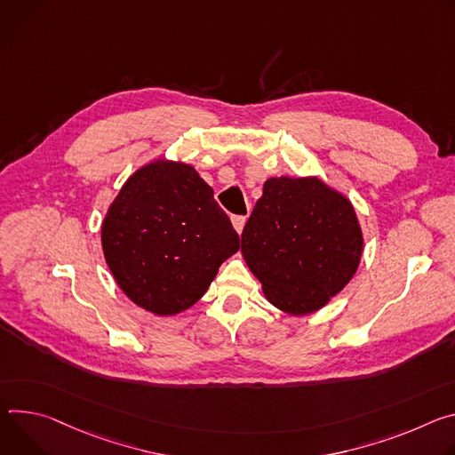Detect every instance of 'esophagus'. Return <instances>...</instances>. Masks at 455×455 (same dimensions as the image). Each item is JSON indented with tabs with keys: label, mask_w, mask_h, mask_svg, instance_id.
Returning a JSON list of instances; mask_svg holds the SVG:
<instances>
[{
	"label": "esophagus",
	"mask_w": 455,
	"mask_h": 455,
	"mask_svg": "<svg viewBox=\"0 0 455 455\" xmlns=\"http://www.w3.org/2000/svg\"><path fill=\"white\" fill-rule=\"evenodd\" d=\"M245 217H242V215H235V217H231V222H233V228L236 229V233L240 235L242 233V229H243V226H245Z\"/></svg>",
	"instance_id": "34e87169"
}]
</instances>
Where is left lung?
Masks as SVG:
<instances>
[{"label": "left lung", "instance_id": "8db88e82", "mask_svg": "<svg viewBox=\"0 0 455 455\" xmlns=\"http://www.w3.org/2000/svg\"><path fill=\"white\" fill-rule=\"evenodd\" d=\"M363 235L350 200L318 177L264 182L242 231V255L283 313L322 309L355 276Z\"/></svg>", "mask_w": 455, "mask_h": 455}]
</instances>
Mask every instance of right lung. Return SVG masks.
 Segmentation results:
<instances>
[{
  "instance_id": "obj_1",
  "label": "right lung",
  "mask_w": 455,
  "mask_h": 455,
  "mask_svg": "<svg viewBox=\"0 0 455 455\" xmlns=\"http://www.w3.org/2000/svg\"><path fill=\"white\" fill-rule=\"evenodd\" d=\"M100 243L133 304L173 316L204 296L240 238L193 166L159 159L124 182L103 220Z\"/></svg>"
}]
</instances>
